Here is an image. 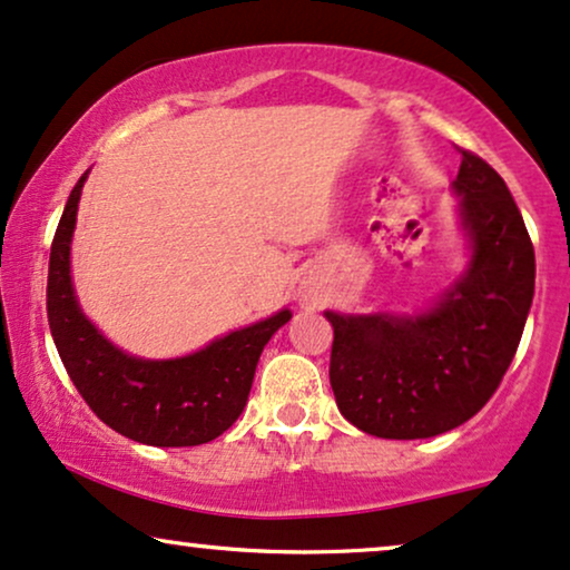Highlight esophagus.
<instances>
[{
    "mask_svg": "<svg viewBox=\"0 0 570 570\" xmlns=\"http://www.w3.org/2000/svg\"><path fill=\"white\" fill-rule=\"evenodd\" d=\"M303 301H308V298H306V295H303Z\"/></svg>",
    "mask_w": 570,
    "mask_h": 570,
    "instance_id": "esophagus-1",
    "label": "esophagus"
}]
</instances>
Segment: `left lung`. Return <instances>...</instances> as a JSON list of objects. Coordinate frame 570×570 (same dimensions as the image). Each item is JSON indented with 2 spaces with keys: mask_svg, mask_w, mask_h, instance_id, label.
Wrapping results in <instances>:
<instances>
[{
  "mask_svg": "<svg viewBox=\"0 0 570 570\" xmlns=\"http://www.w3.org/2000/svg\"><path fill=\"white\" fill-rule=\"evenodd\" d=\"M469 246L461 277L419 314L324 312L330 384L361 432L426 440L484 409L519 348L534 298V246L505 180L461 151L453 180Z\"/></svg>",
  "mask_w": 570,
  "mask_h": 570,
  "instance_id": "1",
  "label": "left lung"
}]
</instances>
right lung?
<instances>
[{
    "instance_id": "add662e5",
    "label": "right lung",
    "mask_w": 570,
    "mask_h": 570,
    "mask_svg": "<svg viewBox=\"0 0 570 570\" xmlns=\"http://www.w3.org/2000/svg\"><path fill=\"white\" fill-rule=\"evenodd\" d=\"M88 169L72 188L49 256L47 314L57 353L91 411L122 438L154 448L204 445L246 409L256 364L291 308L227 332L180 358H138L117 348L80 308L70 246Z\"/></svg>"
}]
</instances>
